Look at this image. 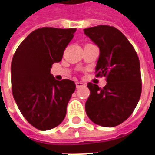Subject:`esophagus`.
Listing matches in <instances>:
<instances>
[{
    "mask_svg": "<svg viewBox=\"0 0 155 155\" xmlns=\"http://www.w3.org/2000/svg\"><path fill=\"white\" fill-rule=\"evenodd\" d=\"M84 83H82V82H81V81H76L75 82V85H76V87L79 88L81 87V86H82V85H84Z\"/></svg>",
    "mask_w": 155,
    "mask_h": 155,
    "instance_id": "obj_1",
    "label": "esophagus"
}]
</instances>
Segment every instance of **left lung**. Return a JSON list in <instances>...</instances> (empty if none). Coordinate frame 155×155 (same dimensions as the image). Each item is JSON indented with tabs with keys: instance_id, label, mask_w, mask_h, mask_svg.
Here are the masks:
<instances>
[{
	"instance_id": "8db88e82",
	"label": "left lung",
	"mask_w": 155,
	"mask_h": 155,
	"mask_svg": "<svg viewBox=\"0 0 155 155\" xmlns=\"http://www.w3.org/2000/svg\"><path fill=\"white\" fill-rule=\"evenodd\" d=\"M100 48L96 77L106 78L103 88L88 83L91 94L85 103L88 117L104 127L119 125L133 113L140 101L142 82L136 51L122 32L101 25L84 29Z\"/></svg>"
}]
</instances>
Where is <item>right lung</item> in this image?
I'll return each instance as SVG.
<instances>
[{
    "label": "right lung",
    "mask_w": 155,
    "mask_h": 155,
    "mask_svg": "<svg viewBox=\"0 0 155 155\" xmlns=\"http://www.w3.org/2000/svg\"><path fill=\"white\" fill-rule=\"evenodd\" d=\"M75 28L42 27L32 31L20 44L12 61L13 97L22 115L40 130L59 125L75 90L74 81H56L52 64L62 60Z\"/></svg>",
    "instance_id": "1"
}]
</instances>
